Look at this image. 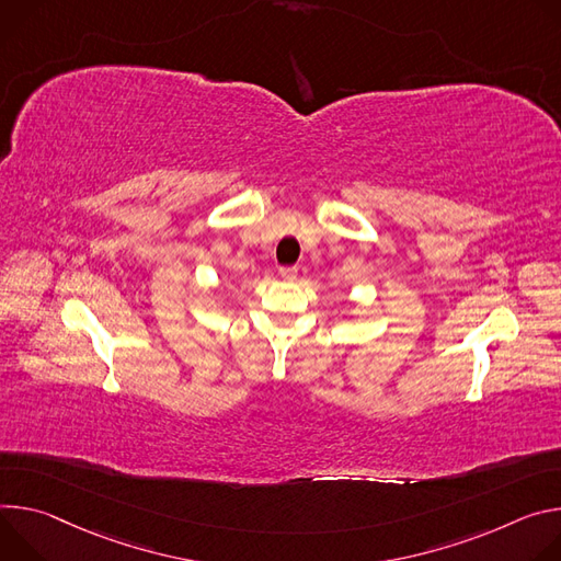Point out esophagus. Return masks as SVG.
I'll return each instance as SVG.
<instances>
[{
	"label": "esophagus",
	"instance_id": "34e87169",
	"mask_svg": "<svg viewBox=\"0 0 561 561\" xmlns=\"http://www.w3.org/2000/svg\"><path fill=\"white\" fill-rule=\"evenodd\" d=\"M296 276H298V270H296V267H283V270H280V278H283L285 283L296 280Z\"/></svg>",
	"mask_w": 561,
	"mask_h": 561
}]
</instances>
